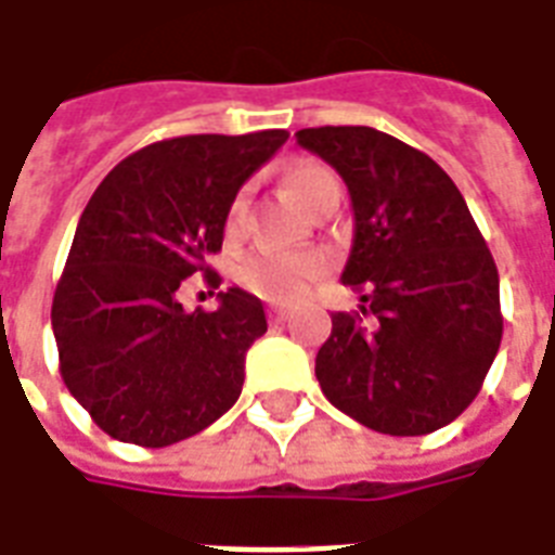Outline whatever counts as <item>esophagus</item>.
I'll use <instances>...</instances> for the list:
<instances>
[{"label": "esophagus", "mask_w": 555, "mask_h": 555, "mask_svg": "<svg viewBox=\"0 0 555 555\" xmlns=\"http://www.w3.org/2000/svg\"><path fill=\"white\" fill-rule=\"evenodd\" d=\"M288 309H285V306H270V309H267V318H270V321H273V324H282V321H288Z\"/></svg>", "instance_id": "34e87169"}]
</instances>
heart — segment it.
Listing matches in <instances>:
<instances>
[{
	"instance_id": "b5f03b06",
	"label": "heart",
	"mask_w": 555,
	"mask_h": 555,
	"mask_svg": "<svg viewBox=\"0 0 555 555\" xmlns=\"http://www.w3.org/2000/svg\"><path fill=\"white\" fill-rule=\"evenodd\" d=\"M285 190L291 198L312 214V207L324 198L326 193L338 190V181L333 171L312 163V159H302L294 163L285 171ZM246 217V190L234 193L225 214V231L237 234ZM324 273V258L314 253H261L249 255L241 267H237V279L241 285L255 297H261L267 302H276V306H291V302L302 300L312 282Z\"/></svg>"
}]
</instances>
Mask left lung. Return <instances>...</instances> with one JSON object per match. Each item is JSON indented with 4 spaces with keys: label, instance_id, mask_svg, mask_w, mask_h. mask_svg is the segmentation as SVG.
I'll return each mask as SVG.
<instances>
[{
    "label": "left lung",
    "instance_id": "obj_1",
    "mask_svg": "<svg viewBox=\"0 0 555 555\" xmlns=\"http://www.w3.org/2000/svg\"><path fill=\"white\" fill-rule=\"evenodd\" d=\"M297 145L348 183L353 246L341 282L362 314H333L314 374L330 404L392 437L461 416L502 341L500 273L446 171L374 127H306Z\"/></svg>",
    "mask_w": 555,
    "mask_h": 555
}]
</instances>
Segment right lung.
<instances>
[{
    "instance_id": "add662e5",
    "label": "right lung",
    "mask_w": 555,
    "mask_h": 555,
    "mask_svg": "<svg viewBox=\"0 0 555 555\" xmlns=\"http://www.w3.org/2000/svg\"><path fill=\"white\" fill-rule=\"evenodd\" d=\"M285 130L163 139L121 159L79 217L55 285L59 372L109 437L163 449L214 425L241 398L264 306L219 291L217 312H183L178 288L222 249L225 214Z\"/></svg>"
}]
</instances>
